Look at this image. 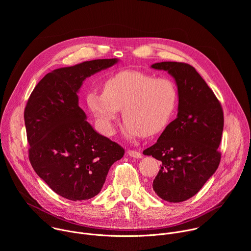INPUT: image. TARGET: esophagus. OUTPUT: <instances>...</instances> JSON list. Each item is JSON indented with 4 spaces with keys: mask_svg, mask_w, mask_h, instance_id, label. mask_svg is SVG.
<instances>
[{
    "mask_svg": "<svg viewBox=\"0 0 251 251\" xmlns=\"http://www.w3.org/2000/svg\"><path fill=\"white\" fill-rule=\"evenodd\" d=\"M127 154L133 158H142V154L136 150H128Z\"/></svg>",
    "mask_w": 251,
    "mask_h": 251,
    "instance_id": "1",
    "label": "esophagus"
}]
</instances>
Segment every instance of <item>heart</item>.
Returning a JSON list of instances; mask_svg holds the SVG:
<instances>
[{"mask_svg":"<svg viewBox=\"0 0 251 251\" xmlns=\"http://www.w3.org/2000/svg\"><path fill=\"white\" fill-rule=\"evenodd\" d=\"M86 102L103 134H114V123L122 109L128 137H150L170 123L177 103V91L169 78L124 70L104 81L103 92H88Z\"/></svg>","mask_w":251,"mask_h":251,"instance_id":"obj_1","label":"heart"}]
</instances>
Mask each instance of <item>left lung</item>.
Masks as SVG:
<instances>
[{
	"mask_svg": "<svg viewBox=\"0 0 251 251\" xmlns=\"http://www.w3.org/2000/svg\"><path fill=\"white\" fill-rule=\"evenodd\" d=\"M175 78L177 117L143 154L161 162L153 190L164 201L181 202L194 197L219 168L224 131L223 107L194 66L185 62L154 63Z\"/></svg>",
	"mask_w": 251,
	"mask_h": 251,
	"instance_id": "left-lung-1",
	"label": "left lung"
}]
</instances>
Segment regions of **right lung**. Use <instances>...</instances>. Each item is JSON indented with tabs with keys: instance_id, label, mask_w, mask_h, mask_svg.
<instances>
[{
	"instance_id": "1",
	"label": "right lung",
	"mask_w": 251,
	"mask_h": 251,
	"mask_svg": "<svg viewBox=\"0 0 251 251\" xmlns=\"http://www.w3.org/2000/svg\"><path fill=\"white\" fill-rule=\"evenodd\" d=\"M117 61L94 59L55 69L27 100L24 118L29 162L47 185L67 200L95 197L110 167L125 153L116 142L93 130L77 96L86 77Z\"/></svg>"
}]
</instances>
